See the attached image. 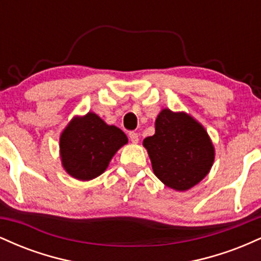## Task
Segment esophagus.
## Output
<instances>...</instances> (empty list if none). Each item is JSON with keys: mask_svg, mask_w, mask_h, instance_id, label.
<instances>
[{"mask_svg": "<svg viewBox=\"0 0 261 261\" xmlns=\"http://www.w3.org/2000/svg\"><path fill=\"white\" fill-rule=\"evenodd\" d=\"M128 137H130V141L133 143H137V142H139V140H140L139 134L135 133V131H131V133H128Z\"/></svg>", "mask_w": 261, "mask_h": 261, "instance_id": "34e87169", "label": "esophagus"}]
</instances>
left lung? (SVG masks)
<instances>
[{
    "mask_svg": "<svg viewBox=\"0 0 261 261\" xmlns=\"http://www.w3.org/2000/svg\"><path fill=\"white\" fill-rule=\"evenodd\" d=\"M155 176L178 191L193 188L211 169L215 149L201 125L185 113L163 109L155 119V133L146 137Z\"/></svg>",
    "mask_w": 261,
    "mask_h": 261,
    "instance_id": "left-lung-1",
    "label": "left lung"
}]
</instances>
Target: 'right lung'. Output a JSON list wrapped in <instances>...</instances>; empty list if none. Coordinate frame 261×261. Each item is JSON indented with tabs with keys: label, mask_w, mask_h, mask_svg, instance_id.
<instances>
[{
	"label": "right lung",
	"mask_w": 261,
	"mask_h": 261,
	"mask_svg": "<svg viewBox=\"0 0 261 261\" xmlns=\"http://www.w3.org/2000/svg\"><path fill=\"white\" fill-rule=\"evenodd\" d=\"M127 143L119 127L109 126L94 113L74 118L60 139L62 166L79 180H91L104 170L115 152Z\"/></svg>",
	"instance_id": "obj_1"
}]
</instances>
